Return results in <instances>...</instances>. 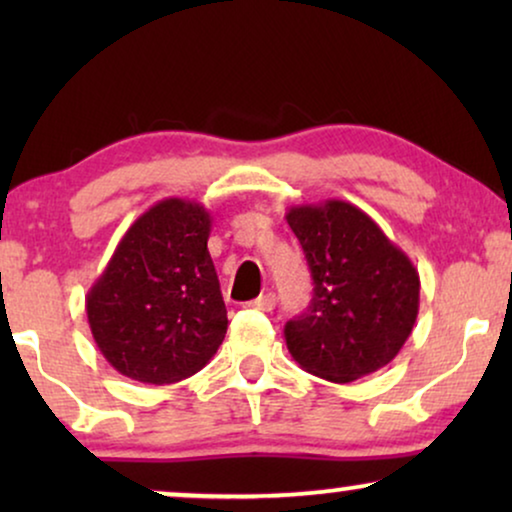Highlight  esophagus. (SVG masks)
Returning <instances> with one entry per match:
<instances>
[{"mask_svg": "<svg viewBox=\"0 0 512 512\" xmlns=\"http://www.w3.org/2000/svg\"><path fill=\"white\" fill-rule=\"evenodd\" d=\"M275 303H277L275 293L268 291V293H263V296H258L256 300H251L249 307H254V310H261V312H270L272 307H275Z\"/></svg>", "mask_w": 512, "mask_h": 512, "instance_id": "34e87169", "label": "esophagus"}]
</instances>
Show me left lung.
<instances>
[{"mask_svg":"<svg viewBox=\"0 0 512 512\" xmlns=\"http://www.w3.org/2000/svg\"><path fill=\"white\" fill-rule=\"evenodd\" d=\"M310 265L314 296L286 321V347L300 368L347 384L387 366L410 338L419 275L405 251L345 200L286 212Z\"/></svg>","mask_w":512,"mask_h":512,"instance_id":"1","label":"left lung"}]
</instances>
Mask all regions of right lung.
Returning a JSON list of instances; mask_svg holds the SVG:
<instances>
[{"label":"right lung","mask_w":512,"mask_h":512,"mask_svg":"<svg viewBox=\"0 0 512 512\" xmlns=\"http://www.w3.org/2000/svg\"><path fill=\"white\" fill-rule=\"evenodd\" d=\"M200 202L165 198L139 216L86 296L95 345L118 373L172 384L202 370L228 317Z\"/></svg>","instance_id":"add662e5"}]
</instances>
